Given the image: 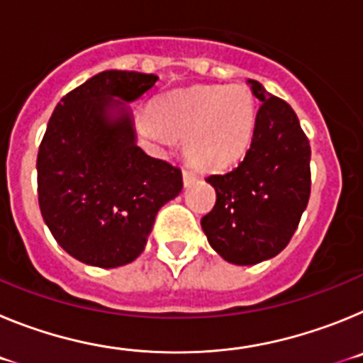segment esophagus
Segmentation results:
<instances>
[{
	"label": "esophagus",
	"instance_id": "1",
	"mask_svg": "<svg viewBox=\"0 0 363 363\" xmlns=\"http://www.w3.org/2000/svg\"><path fill=\"white\" fill-rule=\"evenodd\" d=\"M198 178H200V176H198V172L194 171V169H189V167H185L184 169V184L185 185L194 184Z\"/></svg>",
	"mask_w": 363,
	"mask_h": 363
}]
</instances>
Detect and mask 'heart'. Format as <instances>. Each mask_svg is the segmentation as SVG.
Wrapping results in <instances>:
<instances>
[{"label":"heart","instance_id":"b5f03b06","mask_svg":"<svg viewBox=\"0 0 363 363\" xmlns=\"http://www.w3.org/2000/svg\"><path fill=\"white\" fill-rule=\"evenodd\" d=\"M138 127L150 138L184 140L192 165L218 171L238 163L251 147L256 104L243 85L171 91L138 116Z\"/></svg>","mask_w":363,"mask_h":363}]
</instances>
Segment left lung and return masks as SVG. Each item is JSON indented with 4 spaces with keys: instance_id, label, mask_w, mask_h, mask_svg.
Wrapping results in <instances>:
<instances>
[{
    "instance_id": "8db88e82",
    "label": "left lung",
    "mask_w": 363,
    "mask_h": 363,
    "mask_svg": "<svg viewBox=\"0 0 363 363\" xmlns=\"http://www.w3.org/2000/svg\"><path fill=\"white\" fill-rule=\"evenodd\" d=\"M251 85L262 101L251 147L233 171L205 178L216 203L201 218L211 247L236 265L284 251L311 196V145L296 112L262 83Z\"/></svg>"
}]
</instances>
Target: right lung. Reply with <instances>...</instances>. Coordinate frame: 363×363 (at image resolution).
Segmentation results:
<instances>
[{
    "mask_svg": "<svg viewBox=\"0 0 363 363\" xmlns=\"http://www.w3.org/2000/svg\"><path fill=\"white\" fill-rule=\"evenodd\" d=\"M156 82L158 76L134 70L96 74L63 96L40 143L41 216L54 240L86 265L108 269L136 259L162 205L184 187L179 167L136 145L129 112L107 116L120 104L112 98L134 101Z\"/></svg>",
    "mask_w": 363,
    "mask_h": 363,
    "instance_id": "1",
    "label": "right lung"
}]
</instances>
